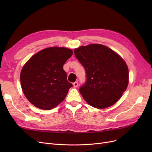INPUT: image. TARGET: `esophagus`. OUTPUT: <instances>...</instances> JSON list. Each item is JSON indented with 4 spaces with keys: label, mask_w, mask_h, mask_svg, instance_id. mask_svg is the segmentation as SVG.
<instances>
[{
    "label": "esophagus",
    "mask_w": 152,
    "mask_h": 152,
    "mask_svg": "<svg viewBox=\"0 0 152 152\" xmlns=\"http://www.w3.org/2000/svg\"><path fill=\"white\" fill-rule=\"evenodd\" d=\"M73 86H74V87H77L78 86H79V83H78V82H75L73 84Z\"/></svg>",
    "instance_id": "34e87169"
}]
</instances>
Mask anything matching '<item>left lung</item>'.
<instances>
[{
  "label": "left lung",
  "mask_w": 152,
  "mask_h": 152,
  "mask_svg": "<svg viewBox=\"0 0 152 152\" xmlns=\"http://www.w3.org/2000/svg\"><path fill=\"white\" fill-rule=\"evenodd\" d=\"M74 54L85 68L86 82L79 89L86 102L103 109L121 98L129 83L126 62L109 48L92 44L75 49Z\"/></svg>",
  "instance_id": "obj_1"
}]
</instances>
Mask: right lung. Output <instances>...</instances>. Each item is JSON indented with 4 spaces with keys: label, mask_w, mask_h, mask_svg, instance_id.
<instances>
[{
    "label": "right lung",
    "mask_w": 152,
    "mask_h": 152,
    "mask_svg": "<svg viewBox=\"0 0 152 152\" xmlns=\"http://www.w3.org/2000/svg\"><path fill=\"white\" fill-rule=\"evenodd\" d=\"M73 54L68 48L52 47L30 58L20 73L25 97L35 107L51 110L61 103L72 84L67 80L63 65Z\"/></svg>",
    "instance_id": "right-lung-1"
}]
</instances>
